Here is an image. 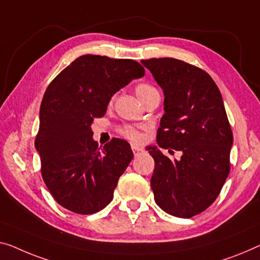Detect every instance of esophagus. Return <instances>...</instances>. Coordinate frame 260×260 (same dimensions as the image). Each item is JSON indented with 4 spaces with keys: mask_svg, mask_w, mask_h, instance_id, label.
<instances>
[{
    "mask_svg": "<svg viewBox=\"0 0 260 260\" xmlns=\"http://www.w3.org/2000/svg\"><path fill=\"white\" fill-rule=\"evenodd\" d=\"M132 150H133L134 156H139V155L143 153V150L140 148V147H137V146H132Z\"/></svg>",
    "mask_w": 260,
    "mask_h": 260,
    "instance_id": "1",
    "label": "esophagus"
}]
</instances>
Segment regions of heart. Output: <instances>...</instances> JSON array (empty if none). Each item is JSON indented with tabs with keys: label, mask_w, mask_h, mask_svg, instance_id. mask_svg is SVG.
<instances>
[{
	"label": "heart",
	"mask_w": 260,
	"mask_h": 260,
	"mask_svg": "<svg viewBox=\"0 0 260 260\" xmlns=\"http://www.w3.org/2000/svg\"><path fill=\"white\" fill-rule=\"evenodd\" d=\"M135 92H137V95L140 98V100L145 99L146 96H148L149 94H153V93H156L157 90L155 88L153 85L147 84V83H141L137 85L135 87ZM113 100V98L111 99V102ZM119 133L120 135H122L123 138H126L127 140H129L132 142H140L142 141V133L140 131H138L137 128L132 126H123L119 128Z\"/></svg>",
	"instance_id": "1"
}]
</instances>
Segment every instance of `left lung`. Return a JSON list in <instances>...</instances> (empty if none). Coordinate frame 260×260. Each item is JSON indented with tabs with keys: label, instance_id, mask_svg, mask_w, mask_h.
<instances>
[{
	"label": "left lung",
	"instance_id": "1",
	"mask_svg": "<svg viewBox=\"0 0 260 260\" xmlns=\"http://www.w3.org/2000/svg\"><path fill=\"white\" fill-rule=\"evenodd\" d=\"M141 63L165 93L157 145L182 154L172 160L156 147L148 148L155 161L150 179L155 202L169 215L190 218L215 202L230 173L234 137L222 94L209 73L183 60Z\"/></svg>",
	"mask_w": 260,
	"mask_h": 260
}]
</instances>
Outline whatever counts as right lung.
<instances>
[{"mask_svg":"<svg viewBox=\"0 0 260 260\" xmlns=\"http://www.w3.org/2000/svg\"><path fill=\"white\" fill-rule=\"evenodd\" d=\"M145 69L133 59L85 55L73 60L46 87L35 146L41 173L58 204L79 215L103 210L133 158L128 142L93 141V118L106 113L112 95Z\"/></svg>","mask_w":260,"mask_h":260,"instance_id":"right-lung-1","label":"right lung"}]
</instances>
